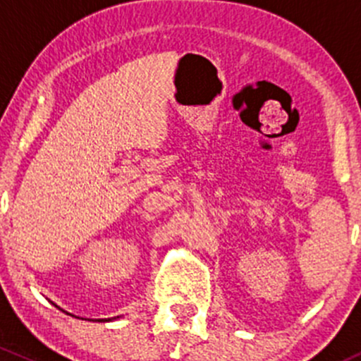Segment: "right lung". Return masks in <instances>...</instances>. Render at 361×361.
Returning <instances> with one entry per match:
<instances>
[{
	"label": "right lung",
	"mask_w": 361,
	"mask_h": 361,
	"mask_svg": "<svg viewBox=\"0 0 361 361\" xmlns=\"http://www.w3.org/2000/svg\"><path fill=\"white\" fill-rule=\"evenodd\" d=\"M120 316H115V318H108V319H97V322H103V323H106V322H113V319H118Z\"/></svg>",
	"instance_id": "add662e5"
}]
</instances>
